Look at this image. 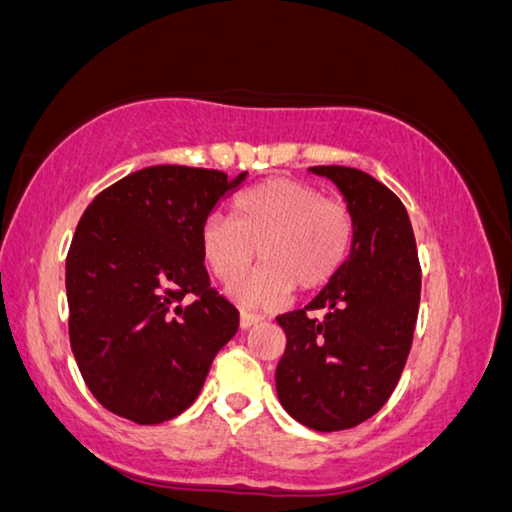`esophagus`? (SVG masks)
Instances as JSON below:
<instances>
[{
  "label": "esophagus",
  "instance_id": "obj_1",
  "mask_svg": "<svg viewBox=\"0 0 512 512\" xmlns=\"http://www.w3.org/2000/svg\"><path fill=\"white\" fill-rule=\"evenodd\" d=\"M262 322H264V317H262V315H253V312H241L239 324H241V329H243V331L253 329V326L262 324Z\"/></svg>",
  "mask_w": 512,
  "mask_h": 512
}]
</instances>
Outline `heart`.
Instances as JSON below:
<instances>
[{
  "label": "heart",
  "mask_w": 512,
  "mask_h": 512,
  "mask_svg": "<svg viewBox=\"0 0 512 512\" xmlns=\"http://www.w3.org/2000/svg\"><path fill=\"white\" fill-rule=\"evenodd\" d=\"M234 225L213 216L202 225L200 248L220 282L234 285L253 269L257 250L264 269L232 289L243 305H273L299 285L312 292L329 285L354 241V223L338 202L296 179H271L248 188L232 204Z\"/></svg>",
  "instance_id": "1"
}]
</instances>
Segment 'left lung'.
<instances>
[{
	"label": "left lung",
	"mask_w": 512,
	"mask_h": 512,
	"mask_svg": "<svg viewBox=\"0 0 512 512\" xmlns=\"http://www.w3.org/2000/svg\"><path fill=\"white\" fill-rule=\"evenodd\" d=\"M354 223L342 269L304 310L276 317L287 347L276 368L278 400L317 432L368 421L384 407L407 363L421 303V264L409 213L384 183L354 167L319 165Z\"/></svg>",
	"instance_id": "1"
}]
</instances>
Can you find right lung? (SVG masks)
Returning a JSON list of instances; mask_svg holds the SVG:
<instances>
[{
  "label": "right lung",
  "instance_id": "add662e5",
  "mask_svg": "<svg viewBox=\"0 0 512 512\" xmlns=\"http://www.w3.org/2000/svg\"><path fill=\"white\" fill-rule=\"evenodd\" d=\"M248 172L154 165L89 204L66 257L68 333L94 398L137 425L179 416L200 395L239 312L211 289L200 232ZM196 296L190 306L180 301Z\"/></svg>",
  "mask_w": 512,
  "mask_h": 512
}]
</instances>
